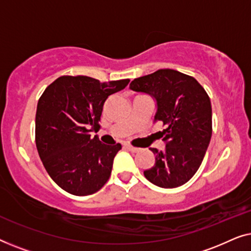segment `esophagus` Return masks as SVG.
Returning a JSON list of instances; mask_svg holds the SVG:
<instances>
[{"instance_id": "esophagus-1", "label": "esophagus", "mask_w": 251, "mask_h": 251, "mask_svg": "<svg viewBox=\"0 0 251 251\" xmlns=\"http://www.w3.org/2000/svg\"><path fill=\"white\" fill-rule=\"evenodd\" d=\"M125 149H126V150L130 151V152H132V153H136V152H138V151H139V149H137V147H133L131 145H128V144H126Z\"/></svg>"}]
</instances>
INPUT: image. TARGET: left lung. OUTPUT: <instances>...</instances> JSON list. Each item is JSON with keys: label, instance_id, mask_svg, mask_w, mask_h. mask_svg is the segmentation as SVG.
<instances>
[{"label": "left lung", "instance_id": "8db88e82", "mask_svg": "<svg viewBox=\"0 0 251 251\" xmlns=\"http://www.w3.org/2000/svg\"><path fill=\"white\" fill-rule=\"evenodd\" d=\"M129 88L155 100L154 122L164 126L160 132L166 149H151L155 163L144 176L162 188L181 186L200 168L210 143V98L194 77L169 68L135 78Z\"/></svg>", "mask_w": 251, "mask_h": 251}]
</instances>
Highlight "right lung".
Returning <instances> with one entry per match:
<instances>
[{
    "instance_id": "obj_1",
    "label": "right lung",
    "mask_w": 251,
    "mask_h": 251,
    "mask_svg": "<svg viewBox=\"0 0 251 251\" xmlns=\"http://www.w3.org/2000/svg\"><path fill=\"white\" fill-rule=\"evenodd\" d=\"M129 78L99 82L77 75L60 76L39 99L35 142L44 168L58 186L77 197L94 194L106 184L121 144L105 145L97 132L106 99Z\"/></svg>"
}]
</instances>
